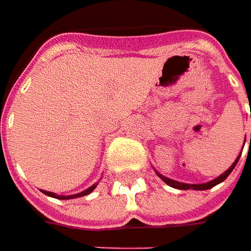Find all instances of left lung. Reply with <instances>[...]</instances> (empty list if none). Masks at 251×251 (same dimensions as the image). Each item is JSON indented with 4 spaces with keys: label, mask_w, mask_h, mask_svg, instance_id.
<instances>
[{
    "label": "left lung",
    "mask_w": 251,
    "mask_h": 251,
    "mask_svg": "<svg viewBox=\"0 0 251 251\" xmlns=\"http://www.w3.org/2000/svg\"><path fill=\"white\" fill-rule=\"evenodd\" d=\"M250 145H251V135H250ZM245 147V145H243ZM239 158H240V155L237 156V159L233 162V165L230 166V168L227 169L226 172L225 173H222L221 176H218L217 178H214V180H211V181H208V183H202V184H187V183H180V181H176V180H172V178H169V177H165V176H162L160 173H158V176H159L168 186H170V187H173V188H180V190H208V188H212L214 186H217V184H219V183H222L225 178L230 175V172L235 169V166H236V163H237V160H239Z\"/></svg>",
    "instance_id": "8db88e82"
}]
</instances>
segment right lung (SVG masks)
I'll use <instances>...</instances> for the list:
<instances>
[{
    "label": "right lung",
    "instance_id": "obj_1",
    "mask_svg": "<svg viewBox=\"0 0 251 251\" xmlns=\"http://www.w3.org/2000/svg\"><path fill=\"white\" fill-rule=\"evenodd\" d=\"M98 184V183H96ZM96 184H93V186H91L89 188H86L85 191H82V193H79V194H74V196H57V194H54V193H51V191H44L43 193L46 194V196H49V197H54V198H58V200H70V198H76V197H83V196H88L89 193H92L93 190H95V187H96Z\"/></svg>",
    "mask_w": 251,
    "mask_h": 251
}]
</instances>
